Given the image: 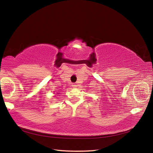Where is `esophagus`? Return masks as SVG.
Returning <instances> with one entry per match:
<instances>
[{"label": "esophagus", "mask_w": 153, "mask_h": 153, "mask_svg": "<svg viewBox=\"0 0 153 153\" xmlns=\"http://www.w3.org/2000/svg\"><path fill=\"white\" fill-rule=\"evenodd\" d=\"M72 86H73L74 87H76V86H77V85H75V84H74Z\"/></svg>", "instance_id": "34e87169"}]
</instances>
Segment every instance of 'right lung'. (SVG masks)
Returning a JSON list of instances; mask_svg holds the SVG:
<instances>
[{
  "label": "right lung",
  "mask_w": 153,
  "mask_h": 153,
  "mask_svg": "<svg viewBox=\"0 0 153 153\" xmlns=\"http://www.w3.org/2000/svg\"><path fill=\"white\" fill-rule=\"evenodd\" d=\"M59 94V93H57V94Z\"/></svg>",
  "instance_id": "right-lung-1"
}]
</instances>
